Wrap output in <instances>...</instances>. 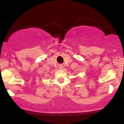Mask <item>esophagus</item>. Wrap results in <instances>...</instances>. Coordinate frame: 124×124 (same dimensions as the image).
Instances as JSON below:
<instances>
[{"label": "esophagus", "mask_w": 124, "mask_h": 124, "mask_svg": "<svg viewBox=\"0 0 124 124\" xmlns=\"http://www.w3.org/2000/svg\"><path fill=\"white\" fill-rule=\"evenodd\" d=\"M62 68H63V66H62V65H59V69H62Z\"/></svg>", "instance_id": "obj_1"}]
</instances>
